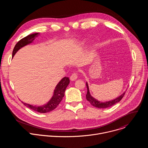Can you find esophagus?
<instances>
[{"label": "esophagus", "mask_w": 148, "mask_h": 148, "mask_svg": "<svg viewBox=\"0 0 148 148\" xmlns=\"http://www.w3.org/2000/svg\"><path fill=\"white\" fill-rule=\"evenodd\" d=\"M77 78V74L76 73H73L71 76L70 77V80L71 81H75L76 80Z\"/></svg>", "instance_id": "obj_1"}]
</instances>
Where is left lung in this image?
I'll return each instance as SVG.
<instances>
[{
	"label": "left lung",
	"mask_w": 148,
	"mask_h": 148,
	"mask_svg": "<svg viewBox=\"0 0 148 148\" xmlns=\"http://www.w3.org/2000/svg\"><path fill=\"white\" fill-rule=\"evenodd\" d=\"M86 86H87V93L86 94L87 100L92 105V106H94L96 108H107L113 106L114 105L119 102L122 99V98H123V97L124 96V95L126 92L125 91L122 94H121L120 96H119L118 97H117L115 99L103 102L98 101L97 99H95L93 97H92L90 92L89 87H88V85L87 82H86Z\"/></svg>",
	"instance_id": "left-lung-1"
}]
</instances>
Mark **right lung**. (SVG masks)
Returning <instances> with one entry per match:
<instances>
[{
    "label": "right lung",
    "mask_w": 148,
    "mask_h": 148,
    "mask_svg": "<svg viewBox=\"0 0 148 148\" xmlns=\"http://www.w3.org/2000/svg\"><path fill=\"white\" fill-rule=\"evenodd\" d=\"M38 33H36L34 34H29L27 36L23 38L22 39H21L20 41H18L13 49L12 57L14 56V54L19 49L29 44L32 43L33 40L35 39V38L38 36ZM69 83L70 79L69 77H65L62 78L61 80L56 86L55 90L54 91L53 95L51 99L46 104L42 105V106H36V105H32L26 103L25 102H23V101L22 102L26 107L34 111L40 113L49 112L56 109V107L59 105V103L62 99V98L64 96L66 89L67 87L69 86Z\"/></svg>",
    "instance_id": "right-lung-1"
}]
</instances>
